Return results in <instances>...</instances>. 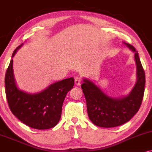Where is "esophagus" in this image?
I'll list each match as a JSON object with an SVG mask.
<instances>
[{"label": "esophagus", "mask_w": 152, "mask_h": 152, "mask_svg": "<svg viewBox=\"0 0 152 152\" xmlns=\"http://www.w3.org/2000/svg\"><path fill=\"white\" fill-rule=\"evenodd\" d=\"M81 81H82V78L81 77H80V76H77V77H76V78H75V83H76V85L77 86L81 85Z\"/></svg>", "instance_id": "34e87169"}]
</instances>
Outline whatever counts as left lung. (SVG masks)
<instances>
[{
    "mask_svg": "<svg viewBox=\"0 0 152 152\" xmlns=\"http://www.w3.org/2000/svg\"><path fill=\"white\" fill-rule=\"evenodd\" d=\"M125 44L135 52L137 69V81L128 96L115 99L107 96L89 80L84 79L81 84L89 119L98 127H115L126 123L138 112L143 100L145 73L136 49L132 45Z\"/></svg>",
    "mask_w": 152,
    "mask_h": 152,
    "instance_id": "8db88e82",
    "label": "left lung"
}]
</instances>
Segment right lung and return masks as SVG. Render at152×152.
Listing matches in <instances>:
<instances>
[{
  "label": "right lung",
  "instance_id": "1",
  "mask_svg": "<svg viewBox=\"0 0 152 152\" xmlns=\"http://www.w3.org/2000/svg\"><path fill=\"white\" fill-rule=\"evenodd\" d=\"M22 45L15 49L12 56ZM5 85L7 101L12 114L32 128L47 129L54 127L59 121L64 100L74 86V78L56 82L39 94H27L16 86L11 59L5 73Z\"/></svg>",
  "mask_w": 152,
  "mask_h": 152
}]
</instances>
